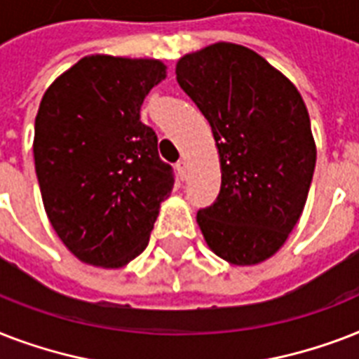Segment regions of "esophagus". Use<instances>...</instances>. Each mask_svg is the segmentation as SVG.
Masks as SVG:
<instances>
[{
	"label": "esophagus",
	"mask_w": 359,
	"mask_h": 359,
	"mask_svg": "<svg viewBox=\"0 0 359 359\" xmlns=\"http://www.w3.org/2000/svg\"><path fill=\"white\" fill-rule=\"evenodd\" d=\"M177 173H179L180 179H186V173H188V165H186L184 160H180V162L177 163Z\"/></svg>",
	"instance_id": "34e87169"
}]
</instances>
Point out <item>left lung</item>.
<instances>
[{"mask_svg": "<svg viewBox=\"0 0 359 359\" xmlns=\"http://www.w3.org/2000/svg\"><path fill=\"white\" fill-rule=\"evenodd\" d=\"M175 72L219 154V194L197 212L203 236L231 264L266 261L298 224L317 162L302 95L266 59L231 42L188 53Z\"/></svg>", "mask_w": 359, "mask_h": 359, "instance_id": "1", "label": "left lung"}]
</instances>
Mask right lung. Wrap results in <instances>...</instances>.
I'll use <instances>...</instances> for the list:
<instances>
[{"label": "right lung", "instance_id": "add662e5", "mask_svg": "<svg viewBox=\"0 0 359 359\" xmlns=\"http://www.w3.org/2000/svg\"><path fill=\"white\" fill-rule=\"evenodd\" d=\"M165 78L156 59L87 55L48 87L33 156L48 219L80 261L121 268L149 244L173 169L140 121Z\"/></svg>", "mask_w": 359, "mask_h": 359}]
</instances>
